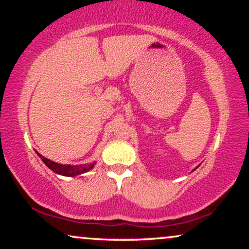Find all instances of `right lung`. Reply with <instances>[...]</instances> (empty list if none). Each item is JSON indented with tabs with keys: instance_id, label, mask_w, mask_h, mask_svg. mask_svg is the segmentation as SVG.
I'll return each mask as SVG.
<instances>
[{
	"instance_id": "add662e5",
	"label": "right lung",
	"mask_w": 249,
	"mask_h": 249,
	"mask_svg": "<svg viewBox=\"0 0 249 249\" xmlns=\"http://www.w3.org/2000/svg\"><path fill=\"white\" fill-rule=\"evenodd\" d=\"M37 154H38L39 158L42 159L43 162H44V164L47 165V166L49 167L51 171H53V172L57 174H62V176H65V177L78 176V174H82V173L87 172V171H89V170H91V168L93 167V165H95V162H93V164L78 165V166L62 165V164H58V162L49 160V159H47L45 157H43L42 154H39V153H37Z\"/></svg>"
}]
</instances>
